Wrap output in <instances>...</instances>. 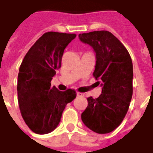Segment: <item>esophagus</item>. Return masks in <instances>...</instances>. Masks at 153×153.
<instances>
[{
  "instance_id": "obj_1",
  "label": "esophagus",
  "mask_w": 153,
  "mask_h": 153,
  "mask_svg": "<svg viewBox=\"0 0 153 153\" xmlns=\"http://www.w3.org/2000/svg\"><path fill=\"white\" fill-rule=\"evenodd\" d=\"M77 97H83L84 96V94H83V93H77Z\"/></svg>"
}]
</instances>
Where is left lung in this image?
<instances>
[{"label": "left lung", "mask_w": 153, "mask_h": 153, "mask_svg": "<svg viewBox=\"0 0 153 153\" xmlns=\"http://www.w3.org/2000/svg\"><path fill=\"white\" fill-rule=\"evenodd\" d=\"M96 54L93 76L102 88L97 98L88 97L81 119L97 134H108L120 125L128 111L133 95V63L125 46L108 31L79 34Z\"/></svg>", "instance_id": "8db88e82"}]
</instances>
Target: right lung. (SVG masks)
<instances>
[{"instance_id": "1", "label": "right lung", "mask_w": 153, "mask_h": 153, "mask_svg": "<svg viewBox=\"0 0 153 153\" xmlns=\"http://www.w3.org/2000/svg\"><path fill=\"white\" fill-rule=\"evenodd\" d=\"M76 34L48 32L25 55L18 74V102L24 120L38 134L52 132L65 107L75 97V91L61 92L51 81L60 69L64 51Z\"/></svg>"}]
</instances>
